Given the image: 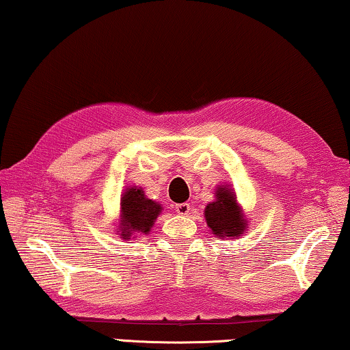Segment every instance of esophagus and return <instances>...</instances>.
I'll use <instances>...</instances> for the list:
<instances>
[{
	"mask_svg": "<svg viewBox=\"0 0 350 350\" xmlns=\"http://www.w3.org/2000/svg\"><path fill=\"white\" fill-rule=\"evenodd\" d=\"M175 211L180 214V216H187V213L191 211V205L189 203H178L175 205Z\"/></svg>",
	"mask_w": 350,
	"mask_h": 350,
	"instance_id": "esophagus-1",
	"label": "esophagus"
}]
</instances>
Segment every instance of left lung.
<instances>
[{
  "mask_svg": "<svg viewBox=\"0 0 350 350\" xmlns=\"http://www.w3.org/2000/svg\"><path fill=\"white\" fill-rule=\"evenodd\" d=\"M205 219L213 234L219 238H238L247 231V220L238 205L236 193L230 186L222 185L216 189V200L209 202L205 208Z\"/></svg>",
  "mask_w": 350,
  "mask_h": 350,
  "instance_id": "obj_1",
  "label": "left lung"
}]
</instances>
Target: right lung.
<instances>
[{"instance_id": "right-lung-1", "label": "right lung", "mask_w": 350, "mask_h": 350, "mask_svg": "<svg viewBox=\"0 0 350 350\" xmlns=\"http://www.w3.org/2000/svg\"><path fill=\"white\" fill-rule=\"evenodd\" d=\"M161 211L163 206L145 197L142 187H128L120 198V225L117 228L120 231L119 234L123 239H131V236L137 233L147 234Z\"/></svg>"}]
</instances>
